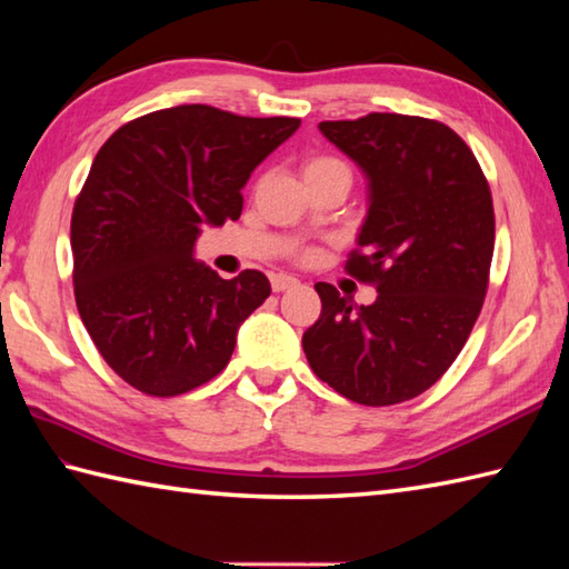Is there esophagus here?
I'll list each match as a JSON object with an SVG mask.
<instances>
[{
  "label": "esophagus",
  "instance_id": "esophagus-1",
  "mask_svg": "<svg viewBox=\"0 0 569 569\" xmlns=\"http://www.w3.org/2000/svg\"><path fill=\"white\" fill-rule=\"evenodd\" d=\"M298 286V278L288 276V273H273L271 276V288L276 293H283L288 288H296Z\"/></svg>",
  "mask_w": 569,
  "mask_h": 569
}]
</instances>
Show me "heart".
I'll return each instance as SVG.
<instances>
[{"mask_svg": "<svg viewBox=\"0 0 569 569\" xmlns=\"http://www.w3.org/2000/svg\"><path fill=\"white\" fill-rule=\"evenodd\" d=\"M328 168H347V166L342 161H337V159H310L303 166V176L316 173V171H328Z\"/></svg>", "mask_w": 569, "mask_h": 569, "instance_id": "heart-1", "label": "heart"}]
</instances>
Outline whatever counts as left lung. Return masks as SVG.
Returning <instances> with one entry per match:
<instances>
[{
    "label": "left lung",
    "instance_id": "8db88e82",
    "mask_svg": "<svg viewBox=\"0 0 569 569\" xmlns=\"http://www.w3.org/2000/svg\"><path fill=\"white\" fill-rule=\"evenodd\" d=\"M318 129L367 176L347 271L379 296L357 306L316 283L308 365L349 401L401 403L450 369L479 318L493 253L489 183L467 143L432 119L371 112Z\"/></svg>",
    "mask_w": 569,
    "mask_h": 569
}]
</instances>
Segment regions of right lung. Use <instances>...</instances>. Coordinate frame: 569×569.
<instances>
[{
  "label": "right lung",
  "mask_w": 569,
  "mask_h": 569,
  "mask_svg": "<svg viewBox=\"0 0 569 569\" xmlns=\"http://www.w3.org/2000/svg\"><path fill=\"white\" fill-rule=\"evenodd\" d=\"M300 127L180 104L119 127L72 208L76 303L94 347L129 386L178 396L208 383L271 296L261 271L217 276L196 261L204 224L239 220L241 188Z\"/></svg>",
  "instance_id": "add662e5"
}]
</instances>
